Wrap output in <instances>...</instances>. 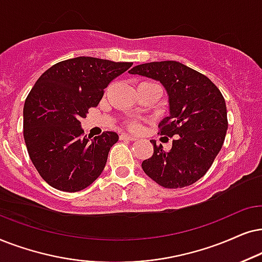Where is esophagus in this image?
I'll return each instance as SVG.
<instances>
[{"label": "esophagus", "instance_id": "1", "mask_svg": "<svg viewBox=\"0 0 262 262\" xmlns=\"http://www.w3.org/2000/svg\"><path fill=\"white\" fill-rule=\"evenodd\" d=\"M120 139H121V140H129V141L137 140V138H135V137H132V135H127V134H121Z\"/></svg>", "mask_w": 262, "mask_h": 262}]
</instances>
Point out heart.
Here are the masks:
<instances>
[{
  "instance_id": "heart-1",
  "label": "heart",
  "mask_w": 262,
  "mask_h": 262,
  "mask_svg": "<svg viewBox=\"0 0 262 262\" xmlns=\"http://www.w3.org/2000/svg\"><path fill=\"white\" fill-rule=\"evenodd\" d=\"M130 127L133 128V129H137L138 128V124L135 123V122H133V123H130Z\"/></svg>"
}]
</instances>
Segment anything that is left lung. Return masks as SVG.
Wrapping results in <instances>:
<instances>
[{
    "label": "left lung",
    "mask_w": 262,
    "mask_h": 262,
    "mask_svg": "<svg viewBox=\"0 0 262 262\" xmlns=\"http://www.w3.org/2000/svg\"><path fill=\"white\" fill-rule=\"evenodd\" d=\"M138 74L162 83L169 116L160 121V135L172 138L170 151L153 144L151 158L142 162L146 175L164 188H183L200 180L221 151L228 130L226 105L207 76L177 61L135 66Z\"/></svg>",
    "instance_id": "left-lung-1"
}]
</instances>
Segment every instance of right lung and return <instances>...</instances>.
<instances>
[{
  "instance_id": "right-lung-1",
  "label": "right lung",
  "mask_w": 262,
  "mask_h": 262,
  "mask_svg": "<svg viewBox=\"0 0 262 262\" xmlns=\"http://www.w3.org/2000/svg\"><path fill=\"white\" fill-rule=\"evenodd\" d=\"M132 64L80 56L54 64L34 83L24 105V139L34 167L51 187L74 193L103 172L118 135L82 137L80 121Z\"/></svg>"
}]
</instances>
